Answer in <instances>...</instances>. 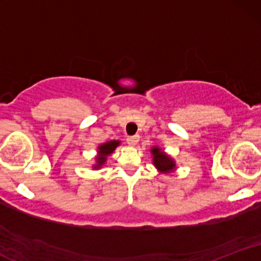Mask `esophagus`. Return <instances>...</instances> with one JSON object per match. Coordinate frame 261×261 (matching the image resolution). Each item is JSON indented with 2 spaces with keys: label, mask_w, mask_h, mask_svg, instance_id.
<instances>
[{
  "label": "esophagus",
  "mask_w": 261,
  "mask_h": 261,
  "mask_svg": "<svg viewBox=\"0 0 261 261\" xmlns=\"http://www.w3.org/2000/svg\"><path fill=\"white\" fill-rule=\"evenodd\" d=\"M139 140H140L139 135H134V136H127V139H126L127 143H128V145H130V146L137 145V142H139Z\"/></svg>",
  "instance_id": "34e87169"
}]
</instances>
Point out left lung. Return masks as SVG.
Returning a JSON list of instances; mask_svg holds the SVG:
<instances>
[{
	"label": "left lung",
	"instance_id": "8db88e82",
	"mask_svg": "<svg viewBox=\"0 0 261 261\" xmlns=\"http://www.w3.org/2000/svg\"><path fill=\"white\" fill-rule=\"evenodd\" d=\"M152 154V164L160 172V174H173L176 169V163L174 158L163 151L158 146H153L149 149Z\"/></svg>",
	"mask_w": 261,
	"mask_h": 261
}]
</instances>
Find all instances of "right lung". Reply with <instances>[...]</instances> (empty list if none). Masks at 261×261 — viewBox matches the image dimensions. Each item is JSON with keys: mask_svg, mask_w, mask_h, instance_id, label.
<instances>
[{"mask_svg": "<svg viewBox=\"0 0 261 261\" xmlns=\"http://www.w3.org/2000/svg\"><path fill=\"white\" fill-rule=\"evenodd\" d=\"M121 141L120 140H112L108 141V142L100 143L97 147V155L94 157V163L92 164V168L94 170L100 169L104 164L107 163L108 157L110 154H113V152L115 151L118 146H120Z\"/></svg>", "mask_w": 261, "mask_h": 261, "instance_id": "right-lung-1", "label": "right lung"}]
</instances>
